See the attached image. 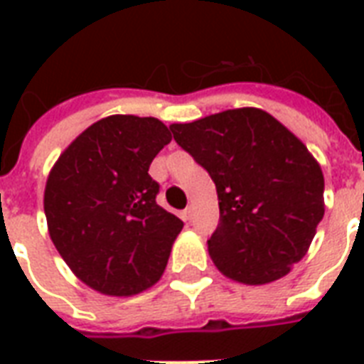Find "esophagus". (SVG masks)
<instances>
[{
  "mask_svg": "<svg viewBox=\"0 0 364 364\" xmlns=\"http://www.w3.org/2000/svg\"><path fill=\"white\" fill-rule=\"evenodd\" d=\"M193 217H194V208L193 205H188L187 210L183 211V219H185V221H193Z\"/></svg>",
  "mask_w": 364,
  "mask_h": 364,
  "instance_id": "esophagus-1",
  "label": "esophagus"
}]
</instances>
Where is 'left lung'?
Segmentation results:
<instances>
[{
	"label": "left lung",
	"mask_w": 364,
	"mask_h": 364,
	"mask_svg": "<svg viewBox=\"0 0 364 364\" xmlns=\"http://www.w3.org/2000/svg\"><path fill=\"white\" fill-rule=\"evenodd\" d=\"M170 130L215 183L221 215L208 249L217 268L247 285L289 274L325 213V179L304 143L255 107Z\"/></svg>",
	"instance_id": "8db88e82"
}]
</instances>
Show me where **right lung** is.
Listing matches in <instances>:
<instances>
[{"instance_id":"right-lung-1","label":"right lung","mask_w":364,"mask_h":364,"mask_svg":"<svg viewBox=\"0 0 364 364\" xmlns=\"http://www.w3.org/2000/svg\"><path fill=\"white\" fill-rule=\"evenodd\" d=\"M170 141L159 119L113 115L88 126L54 164L48 234L88 287L128 296L162 276L183 221L156 204L149 166Z\"/></svg>"}]
</instances>
